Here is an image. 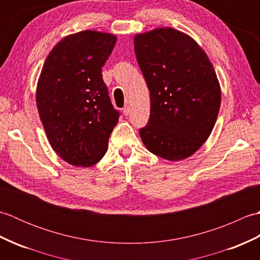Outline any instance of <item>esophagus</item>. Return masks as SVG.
<instances>
[{"instance_id":"1","label":"esophagus","mask_w":260,"mask_h":260,"mask_svg":"<svg viewBox=\"0 0 260 260\" xmlns=\"http://www.w3.org/2000/svg\"><path fill=\"white\" fill-rule=\"evenodd\" d=\"M131 113V108H129V106H125L124 108H123V114L125 115V116H128V114Z\"/></svg>"}]
</instances>
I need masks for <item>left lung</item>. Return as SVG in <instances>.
Wrapping results in <instances>:
<instances>
[{"mask_svg":"<svg viewBox=\"0 0 260 260\" xmlns=\"http://www.w3.org/2000/svg\"><path fill=\"white\" fill-rule=\"evenodd\" d=\"M134 48L151 96L143 144L169 161L191 156L218 117L221 90L212 63L191 37L172 27L135 36Z\"/></svg>","mask_w":260,"mask_h":260,"instance_id":"1","label":"left lung"}]
</instances>
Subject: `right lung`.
Segmentation results:
<instances>
[{
  "instance_id": "right-lung-1",
  "label": "right lung",
  "mask_w": 260,
  "mask_h": 260,
  "mask_svg": "<svg viewBox=\"0 0 260 260\" xmlns=\"http://www.w3.org/2000/svg\"><path fill=\"white\" fill-rule=\"evenodd\" d=\"M116 37L81 31L63 38L46 59L37 107L53 151L75 167L101 161L120 113L110 102L102 68Z\"/></svg>"
}]
</instances>
